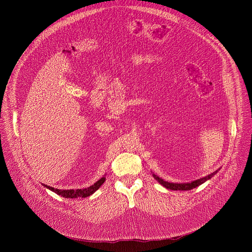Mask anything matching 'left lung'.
<instances>
[{
	"label": "left lung",
	"instance_id": "obj_1",
	"mask_svg": "<svg viewBox=\"0 0 252 252\" xmlns=\"http://www.w3.org/2000/svg\"><path fill=\"white\" fill-rule=\"evenodd\" d=\"M219 170H215L214 172L204 176V177H201L199 179H196V181H193L191 183H183V184H174V183H168V182H165L163 181L162 178H160L159 176L156 175L155 173L153 174L154 177L157 179V181L161 185L163 186L165 189H171V190H190L192 189H195L196 187L202 185L203 183H205L206 181H208V179H210L215 173H217Z\"/></svg>",
	"mask_w": 252,
	"mask_h": 252
}]
</instances>
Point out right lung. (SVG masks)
<instances>
[{
    "instance_id": "add662e5",
    "label": "right lung",
    "mask_w": 252,
    "mask_h": 252,
    "mask_svg": "<svg viewBox=\"0 0 252 252\" xmlns=\"http://www.w3.org/2000/svg\"><path fill=\"white\" fill-rule=\"evenodd\" d=\"M105 182V176H102L100 179L96 183H94L93 186H91L90 188L87 189H54L52 187L46 186L43 184V186L47 189H49L50 190L56 192L59 195H62L64 198H78V197H88L90 195H92L94 192H95L100 186Z\"/></svg>"
}]
</instances>
